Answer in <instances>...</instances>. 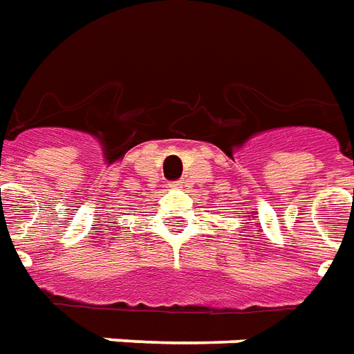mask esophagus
I'll list each match as a JSON object with an SVG mask.
<instances>
[{
  "instance_id": "1",
  "label": "esophagus",
  "mask_w": 354,
  "mask_h": 354,
  "mask_svg": "<svg viewBox=\"0 0 354 354\" xmlns=\"http://www.w3.org/2000/svg\"><path fill=\"white\" fill-rule=\"evenodd\" d=\"M171 187L173 189H183V187H185V181H183V179H179V181H173Z\"/></svg>"
}]
</instances>
